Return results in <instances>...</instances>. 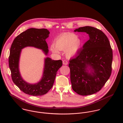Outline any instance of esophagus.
<instances>
[{"label": "esophagus", "instance_id": "34e87169", "mask_svg": "<svg viewBox=\"0 0 123 123\" xmlns=\"http://www.w3.org/2000/svg\"><path fill=\"white\" fill-rule=\"evenodd\" d=\"M62 63H63V64L65 65H67V64H68V62H67V61H66V60H64V61H63Z\"/></svg>", "mask_w": 123, "mask_h": 123}]
</instances>
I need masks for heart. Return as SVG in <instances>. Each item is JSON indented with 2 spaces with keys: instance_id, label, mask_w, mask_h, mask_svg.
I'll list each match as a JSON object with an SVG mask.
<instances>
[{
  "instance_id": "heart-1",
  "label": "heart",
  "mask_w": 123,
  "mask_h": 123,
  "mask_svg": "<svg viewBox=\"0 0 123 123\" xmlns=\"http://www.w3.org/2000/svg\"><path fill=\"white\" fill-rule=\"evenodd\" d=\"M81 45V41L78 39L77 35L74 34H69L62 35L58 38L55 43L54 47L52 45L51 49L53 53H59V50H66V55L68 58L75 56Z\"/></svg>"
}]
</instances>
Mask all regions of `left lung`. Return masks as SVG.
Masks as SVG:
<instances>
[{"label":"left lung","instance_id":"8db88e82","mask_svg":"<svg viewBox=\"0 0 123 123\" xmlns=\"http://www.w3.org/2000/svg\"><path fill=\"white\" fill-rule=\"evenodd\" d=\"M74 31L86 33L89 39L70 60L72 88L80 95H92L102 88L111 75L112 50L107 36L96 28L87 26Z\"/></svg>","mask_w":123,"mask_h":123}]
</instances>
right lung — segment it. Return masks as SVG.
Returning a JSON list of instances; mask_svg holds the SVG:
<instances>
[{
    "mask_svg": "<svg viewBox=\"0 0 123 123\" xmlns=\"http://www.w3.org/2000/svg\"><path fill=\"white\" fill-rule=\"evenodd\" d=\"M50 32L47 29L31 28L22 32L14 39L10 50L9 67L14 83L24 93L34 96L46 94L52 88L58 70L62 65V60H52L49 57L44 59L42 77L36 83L30 84L23 80L19 68L22 50L26 47H34L42 50L45 55L49 53L45 41Z\"/></svg>",
    "mask_w": 123,
    "mask_h": 123,
    "instance_id": "add662e5",
    "label": "right lung"
}]
</instances>
